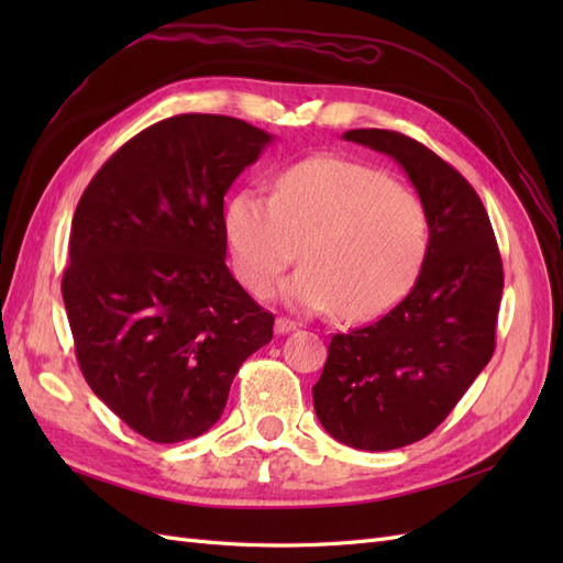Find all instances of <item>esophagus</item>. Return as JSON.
I'll return each mask as SVG.
<instances>
[{
	"mask_svg": "<svg viewBox=\"0 0 563 563\" xmlns=\"http://www.w3.org/2000/svg\"><path fill=\"white\" fill-rule=\"evenodd\" d=\"M296 327H298V323H296L294 319H288V317H277V321H275V333H277V335L291 333V331H296Z\"/></svg>",
	"mask_w": 563,
	"mask_h": 563,
	"instance_id": "34e87169",
	"label": "esophagus"
}]
</instances>
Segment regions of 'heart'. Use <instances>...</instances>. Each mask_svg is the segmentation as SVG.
<instances>
[{"label": "heart", "instance_id": "b5f03b06", "mask_svg": "<svg viewBox=\"0 0 563 563\" xmlns=\"http://www.w3.org/2000/svg\"><path fill=\"white\" fill-rule=\"evenodd\" d=\"M225 234L251 294H267L300 246L302 267L282 296L300 310L364 321L411 288L430 228L422 199L378 168L314 157L282 172L272 197L253 187L234 192Z\"/></svg>", "mask_w": 563, "mask_h": 563}]
</instances>
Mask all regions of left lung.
Wrapping results in <instances>:
<instances>
[{
  "mask_svg": "<svg viewBox=\"0 0 563 563\" xmlns=\"http://www.w3.org/2000/svg\"><path fill=\"white\" fill-rule=\"evenodd\" d=\"M345 141L397 159L428 211L420 275L378 321L331 338L312 387L333 439L391 451L434 432L496 350L503 261L474 187L430 147L385 129H352Z\"/></svg>",
  "mask_w": 563,
  "mask_h": 563,
  "instance_id": "8db88e82",
  "label": "left lung"
}]
</instances>
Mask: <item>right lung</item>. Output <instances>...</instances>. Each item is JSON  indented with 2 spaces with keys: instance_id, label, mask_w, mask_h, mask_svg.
Wrapping results in <instances>:
<instances>
[{
  "instance_id": "1",
  "label": "right lung",
  "mask_w": 563,
  "mask_h": 563,
  "mask_svg": "<svg viewBox=\"0 0 563 563\" xmlns=\"http://www.w3.org/2000/svg\"><path fill=\"white\" fill-rule=\"evenodd\" d=\"M272 135L223 114H176L100 166L70 230L63 302L93 395L133 432L195 439L272 340L225 265L223 197Z\"/></svg>"
}]
</instances>
